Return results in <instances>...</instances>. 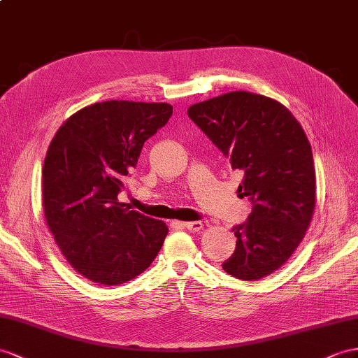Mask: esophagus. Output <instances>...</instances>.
Returning a JSON list of instances; mask_svg holds the SVG:
<instances>
[{
  "mask_svg": "<svg viewBox=\"0 0 358 358\" xmlns=\"http://www.w3.org/2000/svg\"><path fill=\"white\" fill-rule=\"evenodd\" d=\"M181 225L185 227L186 230H189V231H194V233L199 231L201 228H203V222H199V221H194V222H182Z\"/></svg>",
  "mask_w": 358,
  "mask_h": 358,
  "instance_id": "esophagus-1",
  "label": "esophagus"
}]
</instances>
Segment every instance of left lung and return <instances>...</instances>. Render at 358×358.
<instances>
[{
    "label": "left lung",
    "mask_w": 358,
    "mask_h": 358,
    "mask_svg": "<svg viewBox=\"0 0 358 358\" xmlns=\"http://www.w3.org/2000/svg\"><path fill=\"white\" fill-rule=\"evenodd\" d=\"M231 168L237 189L251 199L248 221L233 228L236 251L222 268L255 281L278 271L304 239L316 206V172L307 136L278 101L236 90L187 108Z\"/></svg>",
    "instance_id": "8db88e82"
}]
</instances>
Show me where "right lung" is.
Returning a JSON list of instances; mask_svg holds the SVG:
<instances>
[{"instance_id":"right-lung-1","label":"right lung","mask_w":358,"mask_h":358,"mask_svg":"<svg viewBox=\"0 0 358 358\" xmlns=\"http://www.w3.org/2000/svg\"><path fill=\"white\" fill-rule=\"evenodd\" d=\"M166 103L103 101L71 115L42 169V206L62 254L81 277L117 286L159 254L168 227L117 203L142 146L169 121Z\"/></svg>"}]
</instances>
